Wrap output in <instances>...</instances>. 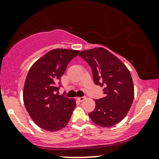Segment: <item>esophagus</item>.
Here are the masks:
<instances>
[{
	"label": "esophagus",
	"instance_id": "obj_1",
	"mask_svg": "<svg viewBox=\"0 0 159 159\" xmlns=\"http://www.w3.org/2000/svg\"><path fill=\"white\" fill-rule=\"evenodd\" d=\"M77 99L80 102H82V101H84V100L86 99V97H78V98H77Z\"/></svg>",
	"mask_w": 159,
	"mask_h": 159
}]
</instances>
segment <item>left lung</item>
<instances>
[{
  "label": "left lung",
  "instance_id": "obj_1",
  "mask_svg": "<svg viewBox=\"0 0 159 159\" xmlns=\"http://www.w3.org/2000/svg\"><path fill=\"white\" fill-rule=\"evenodd\" d=\"M79 56L90 65L95 84L103 87L104 94L95 100V108L89 116L100 127L116 125L127 116L133 102L134 85L129 69L104 48L82 51Z\"/></svg>",
  "mask_w": 159,
  "mask_h": 159
}]
</instances>
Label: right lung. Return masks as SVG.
<instances>
[{
  "mask_svg": "<svg viewBox=\"0 0 159 159\" xmlns=\"http://www.w3.org/2000/svg\"><path fill=\"white\" fill-rule=\"evenodd\" d=\"M80 51L56 48L37 60L30 67L23 90L28 114L42 129L56 132L66 127L76 107L74 98L58 95V83L69 61Z\"/></svg>",
  "mask_w": 159,
  "mask_h": 159,
  "instance_id": "1",
  "label": "right lung"
}]
</instances>
